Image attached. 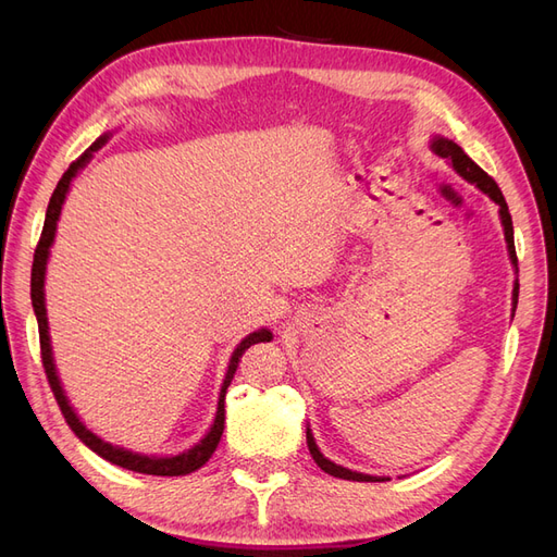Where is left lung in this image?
<instances>
[{
    "label": "left lung",
    "mask_w": 557,
    "mask_h": 557,
    "mask_svg": "<svg viewBox=\"0 0 557 557\" xmlns=\"http://www.w3.org/2000/svg\"><path fill=\"white\" fill-rule=\"evenodd\" d=\"M436 156L440 158H446L453 170L458 172L465 181L474 183L476 188L481 193H485L487 197H491L495 205L499 207V218H502V225H504V239H507V248H509V258H511V264L516 267V274H518V258H516V246H513V223H511V213H509V207H507V199H504L499 185L487 176L481 166L471 160L465 150L450 141V139H444V137H434L432 139V146H430ZM516 305H518V278L513 283V311H516ZM307 444H309V450H311V458L315 460V465L325 471V474L330 476H336V479H346V481H387L383 476H369V474H360V471H352V469H346L342 465H334L332 460H327L323 453L318 450L315 446V440L311 430L307 428Z\"/></svg>",
    "instance_id": "left-lung-1"
}]
</instances>
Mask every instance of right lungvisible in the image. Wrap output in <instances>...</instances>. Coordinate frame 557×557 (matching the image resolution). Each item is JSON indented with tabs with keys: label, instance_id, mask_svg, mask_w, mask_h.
I'll use <instances>...</instances> for the list:
<instances>
[{
	"label": "right lung",
	"instance_id": "right-lung-1",
	"mask_svg": "<svg viewBox=\"0 0 557 557\" xmlns=\"http://www.w3.org/2000/svg\"><path fill=\"white\" fill-rule=\"evenodd\" d=\"M109 139V134L104 137H99L86 153H83L76 162L70 164V170H66L58 183V188L53 190V197L48 201V211H46V221H44V230H41V239L37 244L35 250V262H32V307H35V315H37V323H39V342H41V362L46 369V379L50 383V391H53L55 399H58V407L66 420V425L72 428V432L78 436V440L86 444L90 450H95L99 458H104L117 467L129 469V471H139V474H150V476H185L190 474V471L199 469L201 465H207L209 458L213 455L218 442H221L223 430H225V393H227V385L234 379V372H237L239 367V358L244 356V350L250 348L252 344H260V342H272V332L269 330H258V332H250L246 339L234 348L230 364H227V374L221 387V397H218V411L213 418V425L211 430L205 434V440H201L197 446L183 450L178 455H166V458H158V455H141V453H132L125 450L121 446H113L104 440H99L95 432H90L86 425L81 423V418L74 413L70 399H66L58 372H55V362H53V348H50V336H48V318H46V297H44V281H46V262L50 256V246H53L55 239V230H58V221H60V211L64 205V197L70 193V185L72 178L78 174L81 166H86V162L92 158V153L97 148H102L104 141Z\"/></svg>",
	"mask_w": 557,
	"mask_h": 557
}]
</instances>
